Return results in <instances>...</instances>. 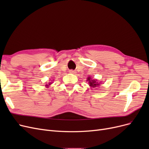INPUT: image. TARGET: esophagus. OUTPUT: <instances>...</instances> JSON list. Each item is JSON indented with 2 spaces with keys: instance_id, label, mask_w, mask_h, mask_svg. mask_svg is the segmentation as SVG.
<instances>
[{
  "instance_id": "esophagus-1",
  "label": "esophagus",
  "mask_w": 149,
  "mask_h": 149,
  "mask_svg": "<svg viewBox=\"0 0 149 149\" xmlns=\"http://www.w3.org/2000/svg\"><path fill=\"white\" fill-rule=\"evenodd\" d=\"M69 73H71V74H75V73H76V71H74L71 70H70V71H69Z\"/></svg>"
}]
</instances>
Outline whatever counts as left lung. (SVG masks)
Wrapping results in <instances>:
<instances>
[{
  "instance_id": "1",
  "label": "left lung",
  "mask_w": 149,
  "mask_h": 149,
  "mask_svg": "<svg viewBox=\"0 0 149 149\" xmlns=\"http://www.w3.org/2000/svg\"><path fill=\"white\" fill-rule=\"evenodd\" d=\"M87 81H88V83H89V85L90 86L94 88L97 87V86H100V83H99L97 81L96 79H93L91 78V77H90V76H89V77L87 79Z\"/></svg>"
}]
</instances>
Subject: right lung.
Returning a JSON list of instances; mask_svg holds the SVG:
<instances>
[{"label": "right lung", "instance_id": "obj_1", "mask_svg": "<svg viewBox=\"0 0 149 149\" xmlns=\"http://www.w3.org/2000/svg\"><path fill=\"white\" fill-rule=\"evenodd\" d=\"M52 82H49V83H48V84H45V86L48 88V87L49 86V85H50V84H52Z\"/></svg>", "mask_w": 149, "mask_h": 149}]
</instances>
